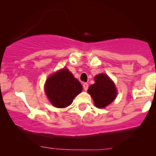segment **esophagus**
<instances>
[{"instance_id":"esophagus-1","label":"esophagus","mask_w":156,"mask_h":156,"mask_svg":"<svg viewBox=\"0 0 156 156\" xmlns=\"http://www.w3.org/2000/svg\"><path fill=\"white\" fill-rule=\"evenodd\" d=\"M83 87L84 90L87 91V89H88V88H89V84L87 83H84L83 84Z\"/></svg>"}]
</instances>
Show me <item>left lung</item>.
Listing matches in <instances>:
<instances>
[{"mask_svg": "<svg viewBox=\"0 0 156 156\" xmlns=\"http://www.w3.org/2000/svg\"><path fill=\"white\" fill-rule=\"evenodd\" d=\"M95 83L89 87L88 92L92 96L98 108H104L110 104L117 96L115 85L105 74H99L94 78Z\"/></svg>", "mask_w": 156, "mask_h": 156, "instance_id": "8db88e82", "label": "left lung"}]
</instances>
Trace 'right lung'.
Listing matches in <instances>:
<instances>
[{"label": "right lung", "mask_w": 156, "mask_h": 156, "mask_svg": "<svg viewBox=\"0 0 156 156\" xmlns=\"http://www.w3.org/2000/svg\"><path fill=\"white\" fill-rule=\"evenodd\" d=\"M44 90L54 106L65 108L81 92L82 86L67 69H63L48 78Z\"/></svg>", "instance_id": "right-lung-1"}]
</instances>
